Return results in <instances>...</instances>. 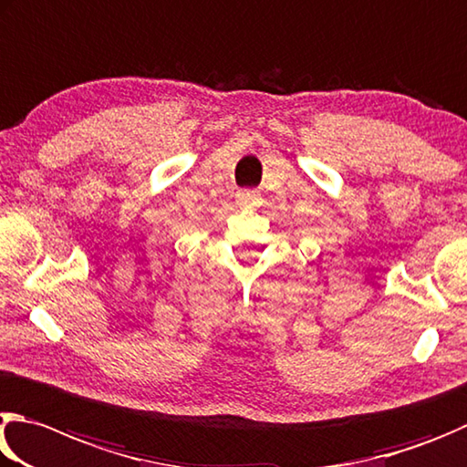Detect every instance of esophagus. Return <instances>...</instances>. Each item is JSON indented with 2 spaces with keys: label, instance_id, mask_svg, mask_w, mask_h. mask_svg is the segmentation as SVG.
I'll return each mask as SVG.
<instances>
[{
  "label": "esophagus",
  "instance_id": "1",
  "mask_svg": "<svg viewBox=\"0 0 467 467\" xmlns=\"http://www.w3.org/2000/svg\"><path fill=\"white\" fill-rule=\"evenodd\" d=\"M260 194L256 191H240L238 192V202L242 207H256Z\"/></svg>",
  "mask_w": 467,
  "mask_h": 467
}]
</instances>
